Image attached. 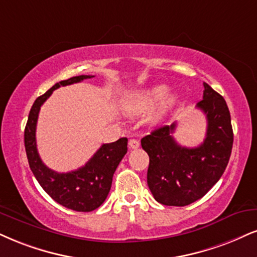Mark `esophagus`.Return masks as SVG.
<instances>
[{
	"label": "esophagus",
	"mask_w": 257,
	"mask_h": 257,
	"mask_svg": "<svg viewBox=\"0 0 257 257\" xmlns=\"http://www.w3.org/2000/svg\"><path fill=\"white\" fill-rule=\"evenodd\" d=\"M139 141H137V139H130L128 142V147L130 149H132V150H137V149L139 148Z\"/></svg>",
	"instance_id": "1"
}]
</instances>
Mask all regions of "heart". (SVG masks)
<instances>
[{
	"label": "heart",
	"mask_w": 257,
	"mask_h": 257,
	"mask_svg": "<svg viewBox=\"0 0 257 257\" xmlns=\"http://www.w3.org/2000/svg\"><path fill=\"white\" fill-rule=\"evenodd\" d=\"M168 88L166 85H154L138 91H128L120 99V106L122 109L130 113L139 114L155 108L149 116V121L157 123L162 120L166 114L173 108L176 102V96L174 94H167Z\"/></svg>",
	"instance_id": "obj_1"
}]
</instances>
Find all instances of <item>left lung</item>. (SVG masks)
Masks as SVG:
<instances>
[{
  "label": "left lung",
  "instance_id": "1",
  "mask_svg": "<svg viewBox=\"0 0 257 257\" xmlns=\"http://www.w3.org/2000/svg\"><path fill=\"white\" fill-rule=\"evenodd\" d=\"M196 107L205 113L204 142L186 148L174 139L176 123L166 125L142 138L150 158L148 186L155 200L167 206H186L201 199L218 182L229 163L233 143L231 116L224 97L204 83Z\"/></svg>",
  "mask_w": 257,
  "mask_h": 257
}]
</instances>
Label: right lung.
I'll return each instance as SVG.
<instances>
[{"label": "right lung", "instance_id": "1", "mask_svg": "<svg viewBox=\"0 0 257 257\" xmlns=\"http://www.w3.org/2000/svg\"><path fill=\"white\" fill-rule=\"evenodd\" d=\"M94 76L80 75L56 83L34 101L25 127V149L30 168L37 181L53 200L77 212H90L103 204L112 186L113 174L127 153V138L103 144L85 166L69 173H57L43 163L37 150L36 130L40 107L53 90Z\"/></svg>", "mask_w": 257, "mask_h": 257}]
</instances>
